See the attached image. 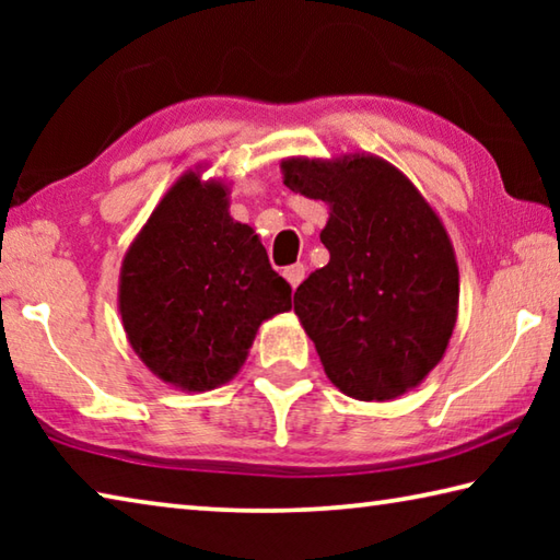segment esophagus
<instances>
[{"label":"esophagus","instance_id":"esophagus-1","mask_svg":"<svg viewBox=\"0 0 560 560\" xmlns=\"http://www.w3.org/2000/svg\"><path fill=\"white\" fill-rule=\"evenodd\" d=\"M303 277H306V267H303V264H293V267L283 269V279L291 283V289H296Z\"/></svg>","mask_w":560,"mask_h":560}]
</instances>
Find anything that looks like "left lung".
Segmentation results:
<instances>
[{
  "mask_svg": "<svg viewBox=\"0 0 560 560\" xmlns=\"http://www.w3.org/2000/svg\"><path fill=\"white\" fill-rule=\"evenodd\" d=\"M283 185L328 205L330 259L293 293L328 381L363 402L420 385L450 346L459 267L438 212L371 153L281 160Z\"/></svg>",
  "mask_w": 560,
  "mask_h": 560,
  "instance_id": "1",
  "label": "left lung"
}]
</instances>
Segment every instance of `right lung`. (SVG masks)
Instances as JSON below:
<instances>
[{
	"label": "right lung",
	"instance_id": "right-lung-1",
	"mask_svg": "<svg viewBox=\"0 0 560 560\" xmlns=\"http://www.w3.org/2000/svg\"><path fill=\"white\" fill-rule=\"evenodd\" d=\"M291 308L249 224L230 214V185L187 170L140 226L120 264L128 343L160 381L214 390L242 371L264 320Z\"/></svg>",
	"mask_w": 560,
	"mask_h": 560
}]
</instances>
